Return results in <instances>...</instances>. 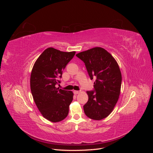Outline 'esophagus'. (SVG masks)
Segmentation results:
<instances>
[{
	"label": "esophagus",
	"mask_w": 153,
	"mask_h": 153,
	"mask_svg": "<svg viewBox=\"0 0 153 153\" xmlns=\"http://www.w3.org/2000/svg\"><path fill=\"white\" fill-rule=\"evenodd\" d=\"M73 92H74V94H78L80 93V91H74Z\"/></svg>",
	"instance_id": "obj_1"
}]
</instances>
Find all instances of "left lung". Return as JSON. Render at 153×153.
<instances>
[{
    "label": "left lung",
    "instance_id": "8db88e82",
    "mask_svg": "<svg viewBox=\"0 0 153 153\" xmlns=\"http://www.w3.org/2000/svg\"><path fill=\"white\" fill-rule=\"evenodd\" d=\"M76 57L85 63L94 90L87 91L88 101L84 106L85 115L93 120H101L110 114L121 92L122 76L117 62L103 48L95 47L78 53Z\"/></svg>",
    "mask_w": 153,
    "mask_h": 153
}]
</instances>
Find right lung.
<instances>
[{"label": "right lung", "instance_id": "1", "mask_svg": "<svg viewBox=\"0 0 153 153\" xmlns=\"http://www.w3.org/2000/svg\"><path fill=\"white\" fill-rule=\"evenodd\" d=\"M75 53L47 48L32 68L30 80L32 97L41 114L51 122L61 121L68 116L73 93L57 88L56 85L61 83L59 78Z\"/></svg>", "mask_w": 153, "mask_h": 153}]
</instances>
